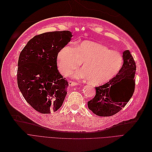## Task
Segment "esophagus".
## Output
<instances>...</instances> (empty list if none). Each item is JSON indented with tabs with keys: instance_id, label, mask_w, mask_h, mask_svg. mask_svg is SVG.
I'll list each match as a JSON object with an SVG mask.
<instances>
[{
	"instance_id": "1",
	"label": "esophagus",
	"mask_w": 152,
	"mask_h": 152,
	"mask_svg": "<svg viewBox=\"0 0 152 152\" xmlns=\"http://www.w3.org/2000/svg\"><path fill=\"white\" fill-rule=\"evenodd\" d=\"M68 84L70 86H77L78 84L75 82H73V81L70 80V81H68Z\"/></svg>"
}]
</instances>
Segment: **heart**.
<instances>
[{"mask_svg": "<svg viewBox=\"0 0 152 152\" xmlns=\"http://www.w3.org/2000/svg\"><path fill=\"white\" fill-rule=\"evenodd\" d=\"M82 63L83 68L72 73V76L78 80H88L92 85L101 86L118 74L124 59L120 53L91 41H83L75 48L66 45L58 54V67L64 75L79 68Z\"/></svg>", "mask_w": 152, "mask_h": 152, "instance_id": "1", "label": "heart"}]
</instances>
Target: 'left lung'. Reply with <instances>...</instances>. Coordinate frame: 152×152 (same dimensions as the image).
Segmentation results:
<instances>
[{
  "instance_id": "obj_1",
  "label": "left lung",
  "mask_w": 152,
  "mask_h": 152,
  "mask_svg": "<svg viewBox=\"0 0 152 152\" xmlns=\"http://www.w3.org/2000/svg\"><path fill=\"white\" fill-rule=\"evenodd\" d=\"M124 64L113 79L96 87V95L87 103L88 108L96 115L109 117L116 114L129 102L135 89L136 63L129 50L123 53ZM114 90L116 97L111 94Z\"/></svg>"
}]
</instances>
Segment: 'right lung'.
<instances>
[{
	"mask_svg": "<svg viewBox=\"0 0 152 152\" xmlns=\"http://www.w3.org/2000/svg\"><path fill=\"white\" fill-rule=\"evenodd\" d=\"M72 37L68 30L35 35L20 53L18 87L26 102L41 113L57 111L65 98L68 83L58 70L57 56Z\"/></svg>",
	"mask_w": 152,
	"mask_h": 152,
	"instance_id": "add662e5",
	"label": "right lung"
}]
</instances>
